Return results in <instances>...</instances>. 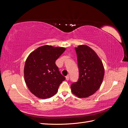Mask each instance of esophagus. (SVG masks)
<instances>
[{
    "label": "esophagus",
    "mask_w": 128,
    "mask_h": 128,
    "mask_svg": "<svg viewBox=\"0 0 128 128\" xmlns=\"http://www.w3.org/2000/svg\"><path fill=\"white\" fill-rule=\"evenodd\" d=\"M66 80H69V75H67L66 76Z\"/></svg>",
    "instance_id": "1"
}]
</instances>
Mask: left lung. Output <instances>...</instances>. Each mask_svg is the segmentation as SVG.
<instances>
[{
    "mask_svg": "<svg viewBox=\"0 0 128 128\" xmlns=\"http://www.w3.org/2000/svg\"><path fill=\"white\" fill-rule=\"evenodd\" d=\"M79 70L78 81L70 88L73 94L78 98H86L99 88L104 76L102 61L91 48L86 45L75 48Z\"/></svg>",
    "mask_w": 128,
    "mask_h": 128,
    "instance_id": "obj_1",
    "label": "left lung"
}]
</instances>
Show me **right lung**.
Instances as JSON below:
<instances>
[{
	"label": "right lung",
	"mask_w": 128,
	"mask_h": 128,
	"mask_svg": "<svg viewBox=\"0 0 128 128\" xmlns=\"http://www.w3.org/2000/svg\"><path fill=\"white\" fill-rule=\"evenodd\" d=\"M66 48L51 45L40 46L31 53L26 61L24 80L30 92L40 99L56 94L65 77L61 74L56 61Z\"/></svg>",
	"instance_id": "right-lung-1"
}]
</instances>
